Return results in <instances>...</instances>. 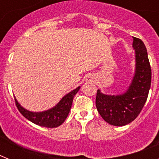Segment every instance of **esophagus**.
I'll return each mask as SVG.
<instances>
[{
	"label": "esophagus",
	"mask_w": 159,
	"mask_h": 159,
	"mask_svg": "<svg viewBox=\"0 0 159 159\" xmlns=\"http://www.w3.org/2000/svg\"><path fill=\"white\" fill-rule=\"evenodd\" d=\"M95 76H94V75H90L88 77V79H87V80L88 81H89V82H95Z\"/></svg>",
	"instance_id": "34e87169"
}]
</instances>
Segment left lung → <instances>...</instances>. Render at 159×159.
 Instances as JSON below:
<instances>
[{
	"label": "left lung",
	"instance_id": "8db88e82",
	"mask_svg": "<svg viewBox=\"0 0 159 159\" xmlns=\"http://www.w3.org/2000/svg\"><path fill=\"white\" fill-rule=\"evenodd\" d=\"M134 72L127 90L118 95H107L98 89L95 105L107 123L122 127L136 119L147 101L151 84V69L147 48L140 39L133 37Z\"/></svg>",
	"mask_w": 159,
	"mask_h": 159
}]
</instances>
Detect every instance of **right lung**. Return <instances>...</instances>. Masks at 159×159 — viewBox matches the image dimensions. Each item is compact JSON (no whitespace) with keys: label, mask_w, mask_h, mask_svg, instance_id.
<instances>
[{"label":"right lung","mask_w":159,"mask_h":159,"mask_svg":"<svg viewBox=\"0 0 159 159\" xmlns=\"http://www.w3.org/2000/svg\"><path fill=\"white\" fill-rule=\"evenodd\" d=\"M80 89V87L72 90L69 93L64 95L54 107L43 111H31L20 104L16 97L15 101L19 111L29 121L39 125L40 127L53 128L59 127L65 121L66 118L67 117L71 110L74 96L76 95Z\"/></svg>","instance_id":"obj_1"}]
</instances>
